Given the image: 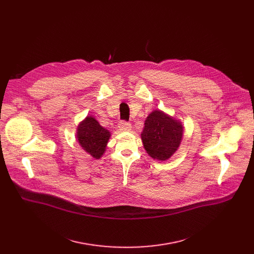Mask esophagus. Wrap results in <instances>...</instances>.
I'll use <instances>...</instances> for the list:
<instances>
[{"instance_id": "obj_1", "label": "esophagus", "mask_w": 254, "mask_h": 254, "mask_svg": "<svg viewBox=\"0 0 254 254\" xmlns=\"http://www.w3.org/2000/svg\"><path fill=\"white\" fill-rule=\"evenodd\" d=\"M131 128V125L127 122H121L119 124V129L122 131H128Z\"/></svg>"}]
</instances>
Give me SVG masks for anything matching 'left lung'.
<instances>
[{
	"label": "left lung",
	"instance_id": "obj_1",
	"mask_svg": "<svg viewBox=\"0 0 254 254\" xmlns=\"http://www.w3.org/2000/svg\"><path fill=\"white\" fill-rule=\"evenodd\" d=\"M183 129L180 121L156 110L144 121L140 133L143 148L153 159L166 161L178 150L183 137Z\"/></svg>",
	"mask_w": 254,
	"mask_h": 254
}]
</instances>
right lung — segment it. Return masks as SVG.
<instances>
[{
    "label": "right lung",
    "instance_id": "add662e5",
    "mask_svg": "<svg viewBox=\"0 0 254 254\" xmlns=\"http://www.w3.org/2000/svg\"><path fill=\"white\" fill-rule=\"evenodd\" d=\"M77 140L80 147L94 159L104 154L111 131L102 127L93 117H86L77 127Z\"/></svg>",
    "mask_w": 254,
    "mask_h": 254
}]
</instances>
